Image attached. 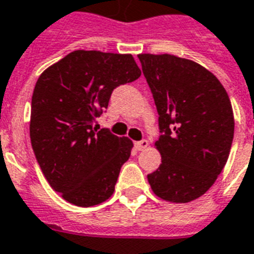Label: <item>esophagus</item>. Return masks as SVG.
I'll use <instances>...</instances> for the list:
<instances>
[{"instance_id": "esophagus-1", "label": "esophagus", "mask_w": 254, "mask_h": 254, "mask_svg": "<svg viewBox=\"0 0 254 254\" xmlns=\"http://www.w3.org/2000/svg\"><path fill=\"white\" fill-rule=\"evenodd\" d=\"M148 147V141L147 140H140V141H135V148L137 149V151H143V149H145Z\"/></svg>"}]
</instances>
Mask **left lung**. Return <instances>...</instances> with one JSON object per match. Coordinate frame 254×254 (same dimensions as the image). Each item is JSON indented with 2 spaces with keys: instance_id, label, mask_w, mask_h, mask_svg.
<instances>
[{
  "instance_id": "1",
  "label": "left lung",
  "mask_w": 254,
  "mask_h": 254,
  "mask_svg": "<svg viewBox=\"0 0 254 254\" xmlns=\"http://www.w3.org/2000/svg\"><path fill=\"white\" fill-rule=\"evenodd\" d=\"M154 95L162 164L147 176L154 193L176 204L193 201L219 178L231 151L235 118L225 88L209 70L171 54H139Z\"/></svg>"
}]
</instances>
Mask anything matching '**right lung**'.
Returning <instances> with one entry per match:
<instances>
[{
  "label": "right lung",
  "instance_id": "obj_1",
  "mask_svg": "<svg viewBox=\"0 0 254 254\" xmlns=\"http://www.w3.org/2000/svg\"><path fill=\"white\" fill-rule=\"evenodd\" d=\"M131 54L75 50L39 75L30 140L45 178L66 201L92 207L111 197L133 144L92 128L114 88L140 76Z\"/></svg>",
  "mask_w": 254,
  "mask_h": 254
}]
</instances>
